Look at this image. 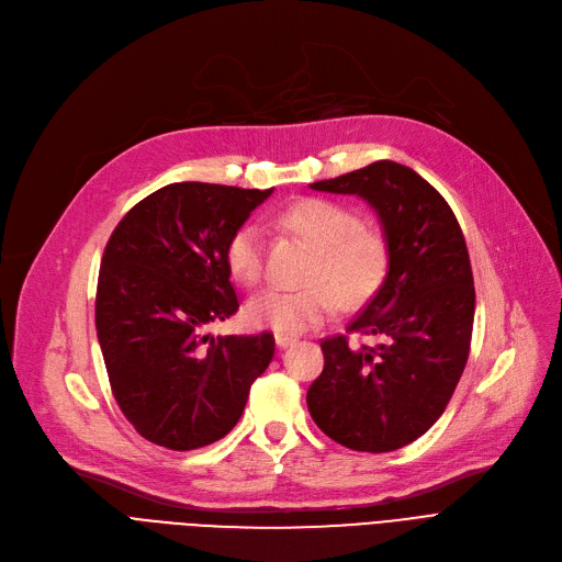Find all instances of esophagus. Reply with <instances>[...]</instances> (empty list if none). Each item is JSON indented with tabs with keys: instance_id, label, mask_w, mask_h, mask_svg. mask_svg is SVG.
<instances>
[{
	"instance_id": "obj_1",
	"label": "esophagus",
	"mask_w": 562,
	"mask_h": 562,
	"mask_svg": "<svg viewBox=\"0 0 562 562\" xmlns=\"http://www.w3.org/2000/svg\"><path fill=\"white\" fill-rule=\"evenodd\" d=\"M276 344H278V348H289L291 344H296V337H289V335H276Z\"/></svg>"
}]
</instances>
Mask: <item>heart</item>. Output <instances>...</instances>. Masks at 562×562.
<instances>
[{
	"label": "heart",
	"mask_w": 562,
	"mask_h": 562,
	"mask_svg": "<svg viewBox=\"0 0 562 562\" xmlns=\"http://www.w3.org/2000/svg\"><path fill=\"white\" fill-rule=\"evenodd\" d=\"M280 225L316 246L307 266V284L286 289L269 286L246 303L250 326L278 335H303L328 321L339 301L358 307L373 299L390 271V241L382 229L362 225L350 206L305 198L289 204L278 216ZM225 263L234 280L257 284L266 266V232L246 221L225 241Z\"/></svg>",
	"instance_id": "obj_1"
}]
</instances>
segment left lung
<instances>
[{"instance_id":"1","label":"left lung","mask_w":562,"mask_h":562,"mask_svg":"<svg viewBox=\"0 0 562 562\" xmlns=\"http://www.w3.org/2000/svg\"><path fill=\"white\" fill-rule=\"evenodd\" d=\"M310 187L364 198L390 241L385 282L346 328L380 344L321 341L326 367L307 392L310 415L346 449L396 451L441 417L469 358L476 291L464 236L439 191L396 161Z\"/></svg>"}]
</instances>
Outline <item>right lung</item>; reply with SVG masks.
Returning <instances> with one entry per match:
<instances>
[{
	"instance_id": "add662e5",
	"label": "right lung",
	"mask_w": 562,
	"mask_h": 562,
	"mask_svg": "<svg viewBox=\"0 0 562 562\" xmlns=\"http://www.w3.org/2000/svg\"><path fill=\"white\" fill-rule=\"evenodd\" d=\"M273 189L168 184L125 214L104 248L95 328L111 392L153 445L191 451L241 419L271 364V333L210 337L239 310L225 241Z\"/></svg>"
}]
</instances>
